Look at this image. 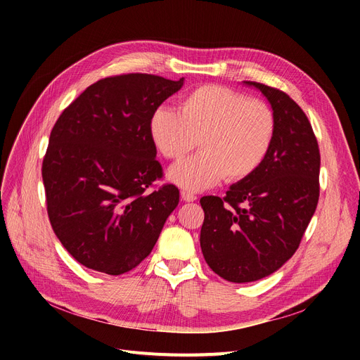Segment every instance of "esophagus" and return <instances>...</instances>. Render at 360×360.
I'll list each match as a JSON object with an SVG mask.
<instances>
[{"instance_id":"esophagus-1","label":"esophagus","mask_w":360,"mask_h":360,"mask_svg":"<svg viewBox=\"0 0 360 360\" xmlns=\"http://www.w3.org/2000/svg\"><path fill=\"white\" fill-rule=\"evenodd\" d=\"M181 197L184 201L186 202H191V201H195L197 197L193 194V193H188V191H181Z\"/></svg>"}]
</instances>
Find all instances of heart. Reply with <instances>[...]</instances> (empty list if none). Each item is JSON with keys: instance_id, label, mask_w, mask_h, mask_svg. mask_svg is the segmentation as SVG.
Wrapping results in <instances>:
<instances>
[{"instance_id": "obj_1", "label": "heart", "mask_w": 360, "mask_h": 360, "mask_svg": "<svg viewBox=\"0 0 360 360\" xmlns=\"http://www.w3.org/2000/svg\"><path fill=\"white\" fill-rule=\"evenodd\" d=\"M274 132V112L266 102L219 84L197 87L179 112L159 108L150 120L151 139L166 159H182L198 141L200 155L169 170V179L188 191L207 190L223 178H250L267 158Z\"/></svg>"}]
</instances>
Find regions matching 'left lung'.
<instances>
[{
    "label": "left lung",
    "mask_w": 360,
    "mask_h": 360,
    "mask_svg": "<svg viewBox=\"0 0 360 360\" xmlns=\"http://www.w3.org/2000/svg\"><path fill=\"white\" fill-rule=\"evenodd\" d=\"M270 102L276 132L255 172L223 198L200 200V245L209 267L232 283H248L278 270L299 248L319 198L318 141L300 106L278 89L257 82Z\"/></svg>",
    "instance_id": "left-lung-1"
}]
</instances>
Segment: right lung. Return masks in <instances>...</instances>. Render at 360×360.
I'll use <instances>...</instances> for the list:
<instances>
[{
  "mask_svg": "<svg viewBox=\"0 0 360 360\" xmlns=\"http://www.w3.org/2000/svg\"><path fill=\"white\" fill-rule=\"evenodd\" d=\"M184 84L131 72L89 86L56 120L42 163L46 210L63 247L84 267L124 274L151 252L179 202L150 134L153 112Z\"/></svg>",
  "mask_w": 360,
  "mask_h": 360,
  "instance_id": "obj_1",
  "label": "right lung"
}]
</instances>
